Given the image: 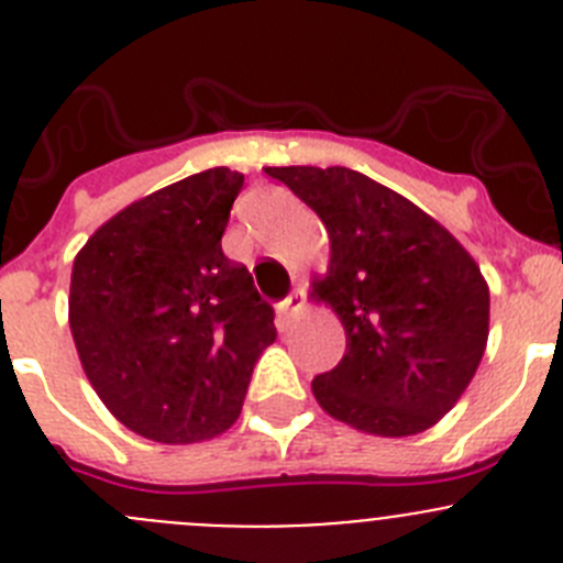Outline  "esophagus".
<instances>
[{"mask_svg":"<svg viewBox=\"0 0 563 563\" xmlns=\"http://www.w3.org/2000/svg\"><path fill=\"white\" fill-rule=\"evenodd\" d=\"M303 303H307V296H303V290H292L290 296L285 298V301L278 303V318H282V321H290L292 316H298V312H301L303 309Z\"/></svg>","mask_w":563,"mask_h":563,"instance_id":"34e87169","label":"esophagus"}]
</instances>
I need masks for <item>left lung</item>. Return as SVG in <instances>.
I'll return each instance as SVG.
<instances>
[{
  "instance_id": "8db88e82",
  "label": "left lung",
  "mask_w": 563,
  "mask_h": 563,
  "mask_svg": "<svg viewBox=\"0 0 563 563\" xmlns=\"http://www.w3.org/2000/svg\"><path fill=\"white\" fill-rule=\"evenodd\" d=\"M316 211L345 354L312 379L318 405L368 435L430 430L472 383L488 340V285L466 247L419 206L349 167H267Z\"/></svg>"
}]
</instances>
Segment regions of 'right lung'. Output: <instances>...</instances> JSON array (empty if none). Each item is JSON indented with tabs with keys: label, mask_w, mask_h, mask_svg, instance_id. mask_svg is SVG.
I'll use <instances>...</instances> for the list:
<instances>
[{
	"label": "right lung",
	"mask_w": 563,
	"mask_h": 563,
	"mask_svg": "<svg viewBox=\"0 0 563 563\" xmlns=\"http://www.w3.org/2000/svg\"><path fill=\"white\" fill-rule=\"evenodd\" d=\"M245 175L203 169L102 223L71 267L69 327L91 388L117 421L158 443L236 421L273 307L223 231Z\"/></svg>",
	"instance_id": "obj_1"
}]
</instances>
